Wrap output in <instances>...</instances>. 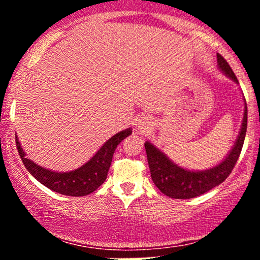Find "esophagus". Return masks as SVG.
Segmentation results:
<instances>
[{
  "label": "esophagus",
  "instance_id": "34e87169",
  "mask_svg": "<svg viewBox=\"0 0 260 260\" xmlns=\"http://www.w3.org/2000/svg\"><path fill=\"white\" fill-rule=\"evenodd\" d=\"M151 126H153V123H151V121L149 120L147 116H142V117L138 118V122H137V127H138L140 132H148L149 129H151Z\"/></svg>",
  "mask_w": 260,
  "mask_h": 260
}]
</instances>
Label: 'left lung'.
I'll use <instances>...</instances> for the list:
<instances>
[{"label": "left lung", "instance_id": "1", "mask_svg": "<svg viewBox=\"0 0 260 260\" xmlns=\"http://www.w3.org/2000/svg\"><path fill=\"white\" fill-rule=\"evenodd\" d=\"M217 66L220 71L225 73L229 78L235 83H238L234 71L221 55L217 53ZM247 132V105L244 100V113L242 126L240 133L236 139L235 145L232 147L228 156L221 162L211 169L203 170V171H190L183 169L170 160L168 155L164 154L160 149H157L151 143L145 142L144 147L147 151L149 169H150L151 180L154 184L164 194L175 199H190L204 194L211 188L219 186L228 178L234 170L241 150H242L244 138Z\"/></svg>", "mask_w": 260, "mask_h": 260}]
</instances>
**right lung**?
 <instances>
[{"mask_svg": "<svg viewBox=\"0 0 260 260\" xmlns=\"http://www.w3.org/2000/svg\"><path fill=\"white\" fill-rule=\"evenodd\" d=\"M129 134H132L131 128L116 133L96 151V154L88 162H85L84 165L80 166L77 170L68 172H56L41 168L34 161L25 157L24 150L20 147V143L17 137L16 143L18 153L22 157V161L26 170L41 184L50 188L53 192L59 193V194L82 197L90 194L105 182L116 148Z\"/></svg>", "mask_w": 260, "mask_h": 260, "instance_id": "right-lung-1", "label": "right lung"}]
</instances>
